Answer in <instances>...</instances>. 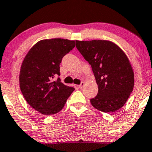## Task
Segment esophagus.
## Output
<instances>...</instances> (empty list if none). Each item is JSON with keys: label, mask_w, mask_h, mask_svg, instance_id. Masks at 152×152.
Wrapping results in <instances>:
<instances>
[{"label": "esophagus", "mask_w": 152, "mask_h": 152, "mask_svg": "<svg viewBox=\"0 0 152 152\" xmlns=\"http://www.w3.org/2000/svg\"><path fill=\"white\" fill-rule=\"evenodd\" d=\"M84 84H85V83H84V82H81V84L78 86V88H82L84 86Z\"/></svg>", "instance_id": "34e87169"}]
</instances>
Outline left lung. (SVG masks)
I'll return each mask as SVG.
<instances>
[{
    "label": "left lung",
    "instance_id": "left-lung-1",
    "mask_svg": "<svg viewBox=\"0 0 152 152\" xmlns=\"http://www.w3.org/2000/svg\"><path fill=\"white\" fill-rule=\"evenodd\" d=\"M76 47L89 64L98 86L91 99L95 108L115 112L125 105L134 87V72L123 51L112 42L76 41Z\"/></svg>",
    "mask_w": 152,
    "mask_h": 152
}]
</instances>
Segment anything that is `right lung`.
Segmentation results:
<instances>
[{
  "label": "right lung",
  "instance_id": "1",
  "mask_svg": "<svg viewBox=\"0 0 152 152\" xmlns=\"http://www.w3.org/2000/svg\"><path fill=\"white\" fill-rule=\"evenodd\" d=\"M75 47V42L56 38L36 43L22 64L20 88L27 103L45 115L56 114L64 106L74 88L58 77L62 58Z\"/></svg>",
  "mask_w": 152,
  "mask_h": 152
}]
</instances>
